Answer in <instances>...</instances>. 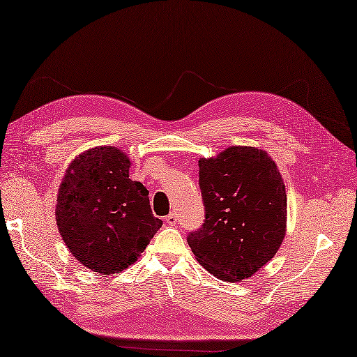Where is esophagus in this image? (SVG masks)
I'll use <instances>...</instances> for the list:
<instances>
[{
    "label": "esophagus",
    "mask_w": 357,
    "mask_h": 357,
    "mask_svg": "<svg viewBox=\"0 0 357 357\" xmlns=\"http://www.w3.org/2000/svg\"><path fill=\"white\" fill-rule=\"evenodd\" d=\"M176 222H178V218L174 213H170V215L165 216V224L167 225H176Z\"/></svg>",
    "instance_id": "34e87169"
}]
</instances>
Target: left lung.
<instances>
[{
	"instance_id": "left-lung-1",
	"label": "left lung",
	"mask_w": 357,
	"mask_h": 357,
	"mask_svg": "<svg viewBox=\"0 0 357 357\" xmlns=\"http://www.w3.org/2000/svg\"><path fill=\"white\" fill-rule=\"evenodd\" d=\"M206 219L187 242L204 268L227 282L253 276L282 244L287 195L275 161L255 147H229L199 161Z\"/></svg>"
}]
</instances>
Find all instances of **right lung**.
<instances>
[{"mask_svg": "<svg viewBox=\"0 0 357 357\" xmlns=\"http://www.w3.org/2000/svg\"><path fill=\"white\" fill-rule=\"evenodd\" d=\"M128 167L119 149H90L69 165L58 190L55 215L64 244L102 275L132 265L162 225L151 213L147 188L128 178Z\"/></svg>", "mask_w": 357, "mask_h": 357, "instance_id": "obj_1", "label": "right lung"}]
</instances>
